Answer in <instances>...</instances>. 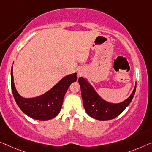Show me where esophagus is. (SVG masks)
<instances>
[{
  "mask_svg": "<svg viewBox=\"0 0 152 152\" xmlns=\"http://www.w3.org/2000/svg\"><path fill=\"white\" fill-rule=\"evenodd\" d=\"M84 73H85V70L83 69V68H80V69L78 70V76L80 77L81 76H83V74H84Z\"/></svg>",
  "mask_w": 152,
  "mask_h": 152,
  "instance_id": "esophagus-1",
  "label": "esophagus"
}]
</instances>
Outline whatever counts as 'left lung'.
<instances>
[{
	"label": "left lung",
	"instance_id": "obj_1",
	"mask_svg": "<svg viewBox=\"0 0 152 152\" xmlns=\"http://www.w3.org/2000/svg\"><path fill=\"white\" fill-rule=\"evenodd\" d=\"M78 83L80 86L83 106L87 114L99 121L114 119L119 116L133 99L136 88V84L132 94L124 101L112 103L102 99L87 79L80 77Z\"/></svg>",
	"mask_w": 152,
	"mask_h": 152
}]
</instances>
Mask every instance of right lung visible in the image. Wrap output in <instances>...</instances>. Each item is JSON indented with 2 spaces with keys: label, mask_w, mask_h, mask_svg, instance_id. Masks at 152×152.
Masks as SVG:
<instances>
[{
  "label": "right lung",
  "mask_w": 152,
  "mask_h": 152,
  "mask_svg": "<svg viewBox=\"0 0 152 152\" xmlns=\"http://www.w3.org/2000/svg\"><path fill=\"white\" fill-rule=\"evenodd\" d=\"M76 80V73L69 74L43 94L27 98L22 97L17 91L14 83L13 66L11 69V87L16 104L27 116L38 121L52 119L59 114L65 94L70 85Z\"/></svg>",
  "instance_id": "add662e5"
}]
</instances>
